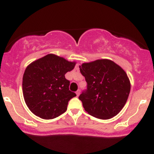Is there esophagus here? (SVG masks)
Returning a JSON list of instances; mask_svg holds the SVG:
<instances>
[{
  "label": "esophagus",
  "mask_w": 154,
  "mask_h": 154,
  "mask_svg": "<svg viewBox=\"0 0 154 154\" xmlns=\"http://www.w3.org/2000/svg\"><path fill=\"white\" fill-rule=\"evenodd\" d=\"M76 94H77V96H79V95L80 94V91H79V90H78V91H76Z\"/></svg>",
  "instance_id": "obj_1"
}]
</instances>
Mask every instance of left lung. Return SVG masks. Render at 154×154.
<instances>
[{"instance_id": "1", "label": "left lung", "mask_w": 154, "mask_h": 154, "mask_svg": "<svg viewBox=\"0 0 154 154\" xmlns=\"http://www.w3.org/2000/svg\"><path fill=\"white\" fill-rule=\"evenodd\" d=\"M87 89L79 96L89 114L101 119L114 117L125 106L130 91L126 72L114 61L99 59L79 66Z\"/></svg>"}]
</instances>
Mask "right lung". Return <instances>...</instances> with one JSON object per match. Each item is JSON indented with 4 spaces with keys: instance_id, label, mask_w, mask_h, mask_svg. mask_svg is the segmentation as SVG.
<instances>
[{
    "instance_id": "1",
    "label": "right lung",
    "mask_w": 154,
    "mask_h": 154,
    "mask_svg": "<svg viewBox=\"0 0 154 154\" xmlns=\"http://www.w3.org/2000/svg\"><path fill=\"white\" fill-rule=\"evenodd\" d=\"M75 63L48 54L26 67L23 75V95L35 115L51 119L66 111L68 102L76 94L69 89L70 82L65 74L72 71Z\"/></svg>"
}]
</instances>
